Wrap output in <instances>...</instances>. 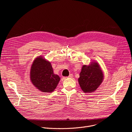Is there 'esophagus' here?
Segmentation results:
<instances>
[{
    "label": "esophagus",
    "mask_w": 132,
    "mask_h": 132,
    "mask_svg": "<svg viewBox=\"0 0 132 132\" xmlns=\"http://www.w3.org/2000/svg\"><path fill=\"white\" fill-rule=\"evenodd\" d=\"M72 76H73V75H72V74H70L68 77V78H72Z\"/></svg>",
    "instance_id": "1"
}]
</instances>
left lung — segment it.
<instances>
[{
	"instance_id": "left-lung-1",
	"label": "left lung",
	"mask_w": 132,
	"mask_h": 132,
	"mask_svg": "<svg viewBox=\"0 0 132 132\" xmlns=\"http://www.w3.org/2000/svg\"><path fill=\"white\" fill-rule=\"evenodd\" d=\"M79 76V84L82 90L85 93L95 91L103 80V72L97 62H91L88 66L84 65Z\"/></svg>"
}]
</instances>
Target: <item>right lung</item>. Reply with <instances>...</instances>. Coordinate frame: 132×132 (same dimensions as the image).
Wrapping results in <instances>:
<instances>
[{
	"mask_svg": "<svg viewBox=\"0 0 132 132\" xmlns=\"http://www.w3.org/2000/svg\"><path fill=\"white\" fill-rule=\"evenodd\" d=\"M30 75L33 85L43 92H53L61 79L54 73L51 63L41 56L33 61Z\"/></svg>",
	"mask_w": 132,
	"mask_h": 132,
	"instance_id": "1",
	"label": "right lung"
}]
</instances>
